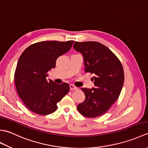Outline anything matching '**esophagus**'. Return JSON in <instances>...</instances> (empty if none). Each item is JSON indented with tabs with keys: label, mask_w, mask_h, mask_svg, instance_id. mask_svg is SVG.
Here are the masks:
<instances>
[{
	"label": "esophagus",
	"mask_w": 148,
	"mask_h": 148,
	"mask_svg": "<svg viewBox=\"0 0 148 148\" xmlns=\"http://www.w3.org/2000/svg\"><path fill=\"white\" fill-rule=\"evenodd\" d=\"M70 89L71 90H77L78 88L76 86L73 85V84H70Z\"/></svg>",
	"instance_id": "1"
}]
</instances>
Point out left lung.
I'll use <instances>...</instances> for the list:
<instances>
[{"label":"left lung","instance_id":"obj_1","mask_svg":"<svg viewBox=\"0 0 148 148\" xmlns=\"http://www.w3.org/2000/svg\"><path fill=\"white\" fill-rule=\"evenodd\" d=\"M73 47L83 56L84 72L94 75L92 79L95 86L92 89L81 88L85 99L77 110L85 117H98L118 99L124 82L123 68L117 56L101 43L75 42Z\"/></svg>","mask_w":148,"mask_h":148}]
</instances>
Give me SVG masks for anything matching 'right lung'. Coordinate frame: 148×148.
<instances>
[{
	"instance_id": "add662e5",
	"label": "right lung",
	"mask_w": 148,
	"mask_h": 148,
	"mask_svg": "<svg viewBox=\"0 0 148 148\" xmlns=\"http://www.w3.org/2000/svg\"><path fill=\"white\" fill-rule=\"evenodd\" d=\"M74 40L41 41L29 46L18 60L14 73L19 97L30 111L40 115L55 112L57 103L69 90L68 83L47 80V72L56 65L60 56L71 49Z\"/></svg>"
}]
</instances>
